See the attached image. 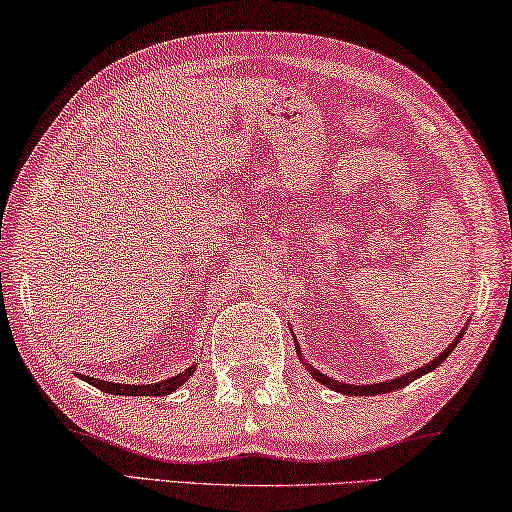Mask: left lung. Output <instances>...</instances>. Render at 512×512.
Here are the masks:
<instances>
[{"label": "left lung", "instance_id": "1", "mask_svg": "<svg viewBox=\"0 0 512 512\" xmlns=\"http://www.w3.org/2000/svg\"><path fill=\"white\" fill-rule=\"evenodd\" d=\"M465 332H467V327H462V332L453 338L451 345H448V348H446L444 352H439V355H437L435 359L428 361L426 366H421V368H416V371H410V373L400 375V377H396V380H384V382H377V384H375V382H373V384H345V382H341V380H334V377H329V375H325V373L316 371V368H313L311 364H306V359L302 357L300 343H297L295 334H293V338H295V350H297V357H300V361L304 364V368H306V371H309V375L316 377V380H318L320 384H325L327 389L343 393V396H380V393H389V391H396V389H400V387H407V384H410V382L419 380L421 375H426V373H430V371H435V368H437L439 364H444V359H446L448 355H451V352L455 350V345L460 343V338H462V334H465Z\"/></svg>", "mask_w": 512, "mask_h": 512}]
</instances>
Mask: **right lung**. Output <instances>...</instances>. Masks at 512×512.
Listing matches in <instances>:
<instances>
[{"label": "right lung", "mask_w": 512, "mask_h": 512, "mask_svg": "<svg viewBox=\"0 0 512 512\" xmlns=\"http://www.w3.org/2000/svg\"><path fill=\"white\" fill-rule=\"evenodd\" d=\"M196 366L192 364L190 368H185L183 373H178L169 380L162 382H153V384H121V382H107V380H98V377H86L80 373L84 382H89L91 387H96L105 393H116V396H169L171 391H176L178 387L190 380V375H194Z\"/></svg>", "instance_id": "right-lung-1"}]
</instances>
